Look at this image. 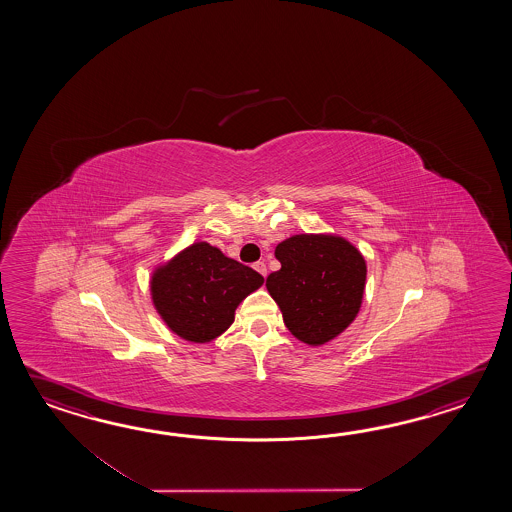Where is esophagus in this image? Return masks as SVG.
<instances>
[{
    "mask_svg": "<svg viewBox=\"0 0 512 512\" xmlns=\"http://www.w3.org/2000/svg\"><path fill=\"white\" fill-rule=\"evenodd\" d=\"M254 269L260 272L261 276H267V265H265L263 261H256V263H254Z\"/></svg>",
    "mask_w": 512,
    "mask_h": 512,
    "instance_id": "obj_1",
    "label": "esophagus"
}]
</instances>
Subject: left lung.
<instances>
[{
  "mask_svg": "<svg viewBox=\"0 0 512 512\" xmlns=\"http://www.w3.org/2000/svg\"><path fill=\"white\" fill-rule=\"evenodd\" d=\"M280 271L267 278V291L280 305L294 337L322 346L338 337L359 313L366 261L348 240L331 234H296L274 251Z\"/></svg>",
  "mask_w": 512,
  "mask_h": 512,
  "instance_id": "8db88e82",
  "label": "left lung"
}]
</instances>
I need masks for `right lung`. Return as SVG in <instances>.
Instances as JSON below:
<instances>
[{
    "instance_id": "1",
    "label": "right lung",
    "mask_w": 512,
    "mask_h": 512,
    "mask_svg": "<svg viewBox=\"0 0 512 512\" xmlns=\"http://www.w3.org/2000/svg\"><path fill=\"white\" fill-rule=\"evenodd\" d=\"M263 285V276L197 241L153 271L152 300L175 335L205 344L229 329L241 300Z\"/></svg>"
}]
</instances>
